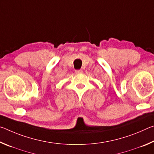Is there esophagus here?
I'll list each match as a JSON object with an SVG mask.
<instances>
[{
	"mask_svg": "<svg viewBox=\"0 0 154 154\" xmlns=\"http://www.w3.org/2000/svg\"><path fill=\"white\" fill-rule=\"evenodd\" d=\"M75 72H76L77 74H80L82 72V70H76V71H75Z\"/></svg>",
	"mask_w": 154,
	"mask_h": 154,
	"instance_id": "esophagus-1",
	"label": "esophagus"
}]
</instances>
